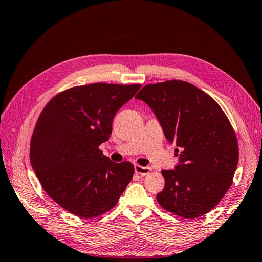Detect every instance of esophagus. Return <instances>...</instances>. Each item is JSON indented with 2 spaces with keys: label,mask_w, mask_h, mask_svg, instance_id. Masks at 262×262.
<instances>
[{
  "label": "esophagus",
  "mask_w": 262,
  "mask_h": 262,
  "mask_svg": "<svg viewBox=\"0 0 262 262\" xmlns=\"http://www.w3.org/2000/svg\"><path fill=\"white\" fill-rule=\"evenodd\" d=\"M150 170H151V168H149V167H142V166H139V165L135 166V171H136V173H138V175L146 176L150 172Z\"/></svg>",
  "instance_id": "obj_1"
}]
</instances>
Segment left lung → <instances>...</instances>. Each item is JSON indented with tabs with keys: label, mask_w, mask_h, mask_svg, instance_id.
<instances>
[{
	"label": "left lung",
	"mask_w": 262,
	"mask_h": 262,
	"mask_svg": "<svg viewBox=\"0 0 262 262\" xmlns=\"http://www.w3.org/2000/svg\"><path fill=\"white\" fill-rule=\"evenodd\" d=\"M136 98L148 104L167 140L177 146L179 164L161 171L160 206L184 219L212 211L231 187L239 161L228 116L210 95L183 80L146 85Z\"/></svg>",
	"instance_id": "8db88e82"
}]
</instances>
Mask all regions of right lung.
<instances>
[{"instance_id":"add662e5","label":"right lung","mask_w":262,"mask_h":262,"mask_svg":"<svg viewBox=\"0 0 262 262\" xmlns=\"http://www.w3.org/2000/svg\"><path fill=\"white\" fill-rule=\"evenodd\" d=\"M140 87L75 86L42 110L31 138V166L46 193L69 213L83 219L106 213L131 182V162L115 164L98 147L111 136L116 112Z\"/></svg>"}]
</instances>
